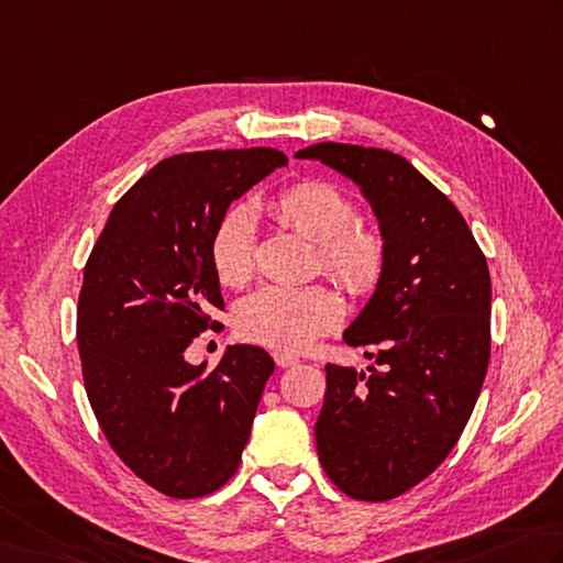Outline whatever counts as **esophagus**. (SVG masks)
<instances>
[{
    "mask_svg": "<svg viewBox=\"0 0 563 563\" xmlns=\"http://www.w3.org/2000/svg\"><path fill=\"white\" fill-rule=\"evenodd\" d=\"M273 358H275V363H278L280 368H288V366H295V363H297V356L288 354V351H275Z\"/></svg>",
    "mask_w": 563,
    "mask_h": 563,
    "instance_id": "34e87169",
    "label": "esophagus"
}]
</instances>
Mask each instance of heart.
Segmentation results:
<instances>
[{
  "mask_svg": "<svg viewBox=\"0 0 563 563\" xmlns=\"http://www.w3.org/2000/svg\"><path fill=\"white\" fill-rule=\"evenodd\" d=\"M283 224L319 244V263L351 292H368L385 271V241L376 229L358 227L356 207L336 185L305 180L271 202ZM256 219L244 205L229 207L209 236V263L217 280L241 288L256 271ZM341 305L324 285H268L249 295L236 310L239 334L263 346L300 351L336 327Z\"/></svg>",
  "mask_w": 563,
  "mask_h": 563,
  "instance_id": "heart-1",
  "label": "heart"
}]
</instances>
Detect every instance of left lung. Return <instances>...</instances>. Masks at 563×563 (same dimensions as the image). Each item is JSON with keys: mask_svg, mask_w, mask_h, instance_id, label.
<instances>
[{"mask_svg": "<svg viewBox=\"0 0 563 563\" xmlns=\"http://www.w3.org/2000/svg\"><path fill=\"white\" fill-rule=\"evenodd\" d=\"M295 158L354 183L378 219L385 271L344 332L376 366L327 363L317 454L339 490L390 500L459 442L490 358V273L466 219L398 153L317 143Z\"/></svg>", "mask_w": 563, "mask_h": 563, "instance_id": "1", "label": "left lung"}]
</instances>
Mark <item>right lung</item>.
Returning <instances> with one entry per match:
<instances>
[{
  "instance_id": "right-lung-1",
  "label": "right lung",
  "mask_w": 563,
  "mask_h": 563,
  "mask_svg": "<svg viewBox=\"0 0 563 563\" xmlns=\"http://www.w3.org/2000/svg\"><path fill=\"white\" fill-rule=\"evenodd\" d=\"M288 158L275 148L165 158L114 205L77 302L85 390L119 459L170 498H202L239 468L275 368L236 344L214 371L185 349L222 310L209 236L229 205Z\"/></svg>"
}]
</instances>
